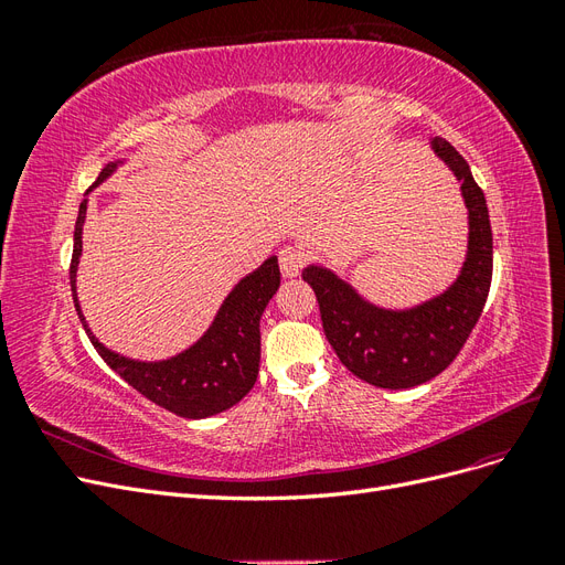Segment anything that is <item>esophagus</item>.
Masks as SVG:
<instances>
[{
    "mask_svg": "<svg viewBox=\"0 0 565 565\" xmlns=\"http://www.w3.org/2000/svg\"><path fill=\"white\" fill-rule=\"evenodd\" d=\"M278 264H280V270H282L285 278H295V276H299L303 264H306V254H303L301 247L287 245L278 254Z\"/></svg>",
    "mask_w": 565,
    "mask_h": 565,
    "instance_id": "obj_1",
    "label": "esophagus"
}]
</instances>
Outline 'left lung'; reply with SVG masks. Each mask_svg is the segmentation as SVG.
Masks as SVG:
<instances>
[{"instance_id": "1", "label": "left lung", "mask_w": 565, "mask_h": 565, "mask_svg": "<svg viewBox=\"0 0 565 565\" xmlns=\"http://www.w3.org/2000/svg\"><path fill=\"white\" fill-rule=\"evenodd\" d=\"M434 150L459 179L469 210L467 262L448 292L417 309L384 311L330 270L311 266L301 276L313 287L324 337L339 361L372 386L413 388L434 380L467 344L490 292L492 231L486 195L455 146L436 136Z\"/></svg>"}]
</instances>
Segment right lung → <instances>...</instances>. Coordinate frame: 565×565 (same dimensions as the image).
<instances>
[{
	"mask_svg": "<svg viewBox=\"0 0 565 565\" xmlns=\"http://www.w3.org/2000/svg\"><path fill=\"white\" fill-rule=\"evenodd\" d=\"M115 169L106 164L98 174L96 183L104 181ZM94 183V185H96ZM92 185V188H94ZM89 188V191H92ZM87 212V198L79 202V214L75 224V247L71 259V287L75 309L79 313V303L75 295V273L82 252V224ZM280 287L278 259L270 256L245 280L235 285L228 299L221 306L212 328L207 330L195 347L164 363H136L127 358L108 351L79 320L87 330L94 349L104 358L110 370H115L131 388H136L156 405L169 409L185 419H202L241 403L252 391L256 374H259L262 358V332L259 320L270 297Z\"/></svg>",
	"mask_w": 565,
	"mask_h": 565,
	"instance_id": "obj_1",
	"label": "right lung"
}]
</instances>
